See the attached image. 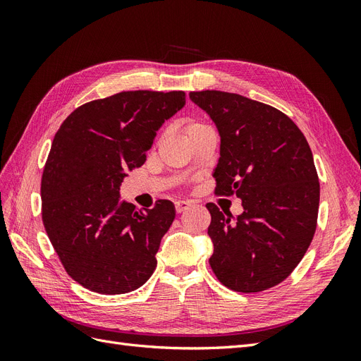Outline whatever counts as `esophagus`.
<instances>
[{"label":"esophagus","instance_id":"obj_1","mask_svg":"<svg viewBox=\"0 0 361 361\" xmlns=\"http://www.w3.org/2000/svg\"><path fill=\"white\" fill-rule=\"evenodd\" d=\"M174 206H176V212L180 214L185 209H188V207L191 206V202H188V200H179V202L174 203Z\"/></svg>","mask_w":361,"mask_h":361}]
</instances>
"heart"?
<instances>
[{
  "mask_svg": "<svg viewBox=\"0 0 361 361\" xmlns=\"http://www.w3.org/2000/svg\"><path fill=\"white\" fill-rule=\"evenodd\" d=\"M200 128H204V125H202V123H197V122H190V123L187 125V134L190 135V134L195 133V130L200 129Z\"/></svg>",
  "mask_w": 361,
  "mask_h": 361,
  "instance_id": "1",
  "label": "heart"
}]
</instances>
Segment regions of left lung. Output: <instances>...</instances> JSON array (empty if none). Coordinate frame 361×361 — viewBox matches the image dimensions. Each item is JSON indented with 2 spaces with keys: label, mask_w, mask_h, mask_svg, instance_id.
<instances>
[{
  "label": "left lung",
  "mask_w": 361,
  "mask_h": 361,
  "mask_svg": "<svg viewBox=\"0 0 361 361\" xmlns=\"http://www.w3.org/2000/svg\"><path fill=\"white\" fill-rule=\"evenodd\" d=\"M220 134L215 192L243 200V214L214 203L207 235L212 271L236 292L279 285L300 264L318 221L319 179L300 128L277 108L218 90L191 92Z\"/></svg>",
  "instance_id": "8db88e82"
}]
</instances>
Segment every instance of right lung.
<instances>
[{"instance_id": "add662e5", "label": "right lung", "mask_w": 361, "mask_h": 361, "mask_svg": "<svg viewBox=\"0 0 361 361\" xmlns=\"http://www.w3.org/2000/svg\"><path fill=\"white\" fill-rule=\"evenodd\" d=\"M185 105L183 92H122L87 102L54 137L42 176V220L68 274L89 290L143 286L176 209L137 211L120 200L126 170L141 167L157 130Z\"/></svg>"}]
</instances>
